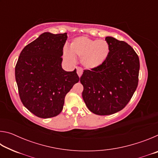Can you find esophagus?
I'll return each mask as SVG.
<instances>
[{"instance_id":"34e87169","label":"esophagus","mask_w":158,"mask_h":158,"mask_svg":"<svg viewBox=\"0 0 158 158\" xmlns=\"http://www.w3.org/2000/svg\"><path fill=\"white\" fill-rule=\"evenodd\" d=\"M77 74H78V76L80 77L81 76V74L83 73V70L81 68H77Z\"/></svg>"}]
</instances>
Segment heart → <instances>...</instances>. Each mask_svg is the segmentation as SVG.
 Masks as SVG:
<instances>
[{
    "label": "heart",
    "instance_id": "heart-1",
    "mask_svg": "<svg viewBox=\"0 0 158 158\" xmlns=\"http://www.w3.org/2000/svg\"><path fill=\"white\" fill-rule=\"evenodd\" d=\"M109 45L105 40H97L88 37L74 39L69 45V50H63L67 60L73 62L74 56L80 58V62L85 68L91 69L102 65L108 57Z\"/></svg>",
    "mask_w": 158,
    "mask_h": 158
}]
</instances>
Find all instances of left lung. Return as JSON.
<instances>
[{
    "instance_id": "obj_1",
    "label": "left lung",
    "mask_w": 158,
    "mask_h": 158,
    "mask_svg": "<svg viewBox=\"0 0 158 158\" xmlns=\"http://www.w3.org/2000/svg\"><path fill=\"white\" fill-rule=\"evenodd\" d=\"M105 40L109 53L105 62L84 69L80 77L85 105L100 116L115 114L127 105L137 88L140 67L138 55L127 42L112 37Z\"/></svg>"
}]
</instances>
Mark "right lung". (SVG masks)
I'll return each mask as SVG.
<instances>
[{
  "label": "right lung",
  "instance_id": "obj_1",
  "mask_svg": "<svg viewBox=\"0 0 158 158\" xmlns=\"http://www.w3.org/2000/svg\"><path fill=\"white\" fill-rule=\"evenodd\" d=\"M67 33H44L26 45L15 66V79L21 102L42 118L58 116L67 93L79 81L76 69L61 66Z\"/></svg>",
  "mask_w": 158,
  "mask_h": 158
}]
</instances>
